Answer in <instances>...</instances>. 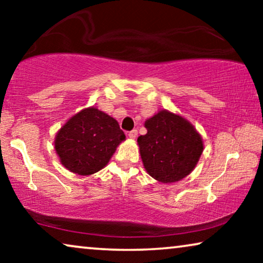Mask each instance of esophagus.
Returning a JSON list of instances; mask_svg holds the SVG:
<instances>
[{"label": "esophagus", "mask_w": 263, "mask_h": 263, "mask_svg": "<svg viewBox=\"0 0 263 263\" xmlns=\"http://www.w3.org/2000/svg\"><path fill=\"white\" fill-rule=\"evenodd\" d=\"M128 136L130 139H135L136 136H138V130H136V129H133V130H130L128 133Z\"/></svg>", "instance_id": "esophagus-1"}]
</instances>
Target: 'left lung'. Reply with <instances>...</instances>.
<instances>
[{
  "mask_svg": "<svg viewBox=\"0 0 263 263\" xmlns=\"http://www.w3.org/2000/svg\"><path fill=\"white\" fill-rule=\"evenodd\" d=\"M138 143L143 166L161 183L181 181L194 170L203 151L202 139L184 118L159 111L146 121Z\"/></svg>",
  "mask_w": 263,
  "mask_h": 263,
  "instance_id": "obj_1",
  "label": "left lung"
}]
</instances>
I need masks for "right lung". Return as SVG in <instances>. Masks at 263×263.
<instances>
[{
  "instance_id": "obj_1",
  "label": "right lung",
  "mask_w": 263,
  "mask_h": 263,
  "mask_svg": "<svg viewBox=\"0 0 263 263\" xmlns=\"http://www.w3.org/2000/svg\"><path fill=\"white\" fill-rule=\"evenodd\" d=\"M124 139L116 120L96 107H88L60 129L55 149L68 170L87 176L102 170Z\"/></svg>"
}]
</instances>
